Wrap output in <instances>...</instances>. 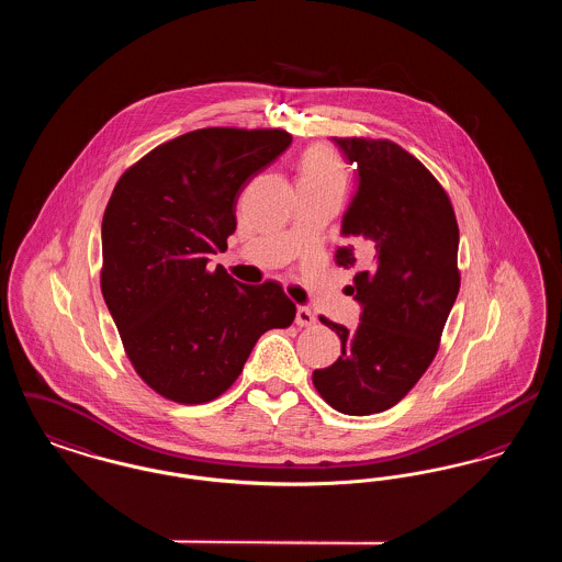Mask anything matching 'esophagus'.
Returning a JSON list of instances; mask_svg holds the SVG:
<instances>
[{
	"instance_id": "obj_1",
	"label": "esophagus",
	"mask_w": 562,
	"mask_h": 562,
	"mask_svg": "<svg viewBox=\"0 0 562 562\" xmlns=\"http://www.w3.org/2000/svg\"><path fill=\"white\" fill-rule=\"evenodd\" d=\"M294 322H296L299 326H314V324H316V316H314L312 310H307V307H296Z\"/></svg>"
}]
</instances>
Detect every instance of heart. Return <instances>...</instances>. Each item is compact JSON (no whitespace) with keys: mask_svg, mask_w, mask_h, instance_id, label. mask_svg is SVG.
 <instances>
[{"mask_svg":"<svg viewBox=\"0 0 562 562\" xmlns=\"http://www.w3.org/2000/svg\"><path fill=\"white\" fill-rule=\"evenodd\" d=\"M299 181L314 183V186H335L346 188L348 172L346 164L339 158V154L328 145H312L303 158H301V170Z\"/></svg>","mask_w":562,"mask_h":562,"instance_id":"b5f03b06","label":"heart"}]
</instances>
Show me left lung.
<instances>
[{
	"label": "left lung",
	"instance_id": "1",
	"mask_svg": "<svg viewBox=\"0 0 562 562\" xmlns=\"http://www.w3.org/2000/svg\"><path fill=\"white\" fill-rule=\"evenodd\" d=\"M356 164V193L341 221L335 261L362 269L351 293L360 324L321 318L341 339V356L312 379L322 398L346 415H373L428 371L459 293V229L445 189L392 140L330 138Z\"/></svg>",
	"mask_w": 562,
	"mask_h": 562
}]
</instances>
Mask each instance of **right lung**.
Instances as JSON below:
<instances>
[{"instance_id":"1","label":"right lung","mask_w":562,"mask_h":562,"mask_svg":"<svg viewBox=\"0 0 562 562\" xmlns=\"http://www.w3.org/2000/svg\"><path fill=\"white\" fill-rule=\"evenodd\" d=\"M291 143L278 128L181 134L131 166L109 198L103 296L134 371L168 401H214L266 330L293 324L278 282L250 286L206 268L236 232L241 189Z\"/></svg>"}]
</instances>
